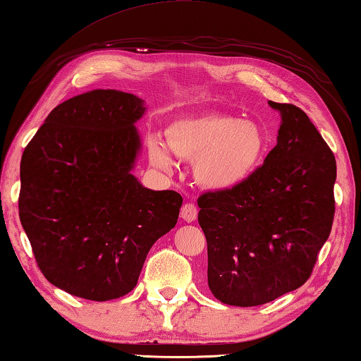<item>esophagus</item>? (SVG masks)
Listing matches in <instances>:
<instances>
[{
	"label": "esophagus",
	"instance_id": "esophagus-1",
	"mask_svg": "<svg viewBox=\"0 0 361 361\" xmlns=\"http://www.w3.org/2000/svg\"><path fill=\"white\" fill-rule=\"evenodd\" d=\"M198 216V207L193 203H185L180 209V217L185 220V222H193Z\"/></svg>",
	"mask_w": 361,
	"mask_h": 361
}]
</instances>
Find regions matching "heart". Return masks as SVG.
<instances>
[{
  "mask_svg": "<svg viewBox=\"0 0 361 361\" xmlns=\"http://www.w3.org/2000/svg\"><path fill=\"white\" fill-rule=\"evenodd\" d=\"M164 137L168 148L160 139L149 141L150 161L169 169V151L193 161L195 182L211 192H228L244 184L260 166L268 145L260 125L220 112L176 118Z\"/></svg>",
  "mask_w": 361,
  "mask_h": 361,
  "instance_id": "1",
  "label": "heart"
}]
</instances>
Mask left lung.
<instances>
[{
  "mask_svg": "<svg viewBox=\"0 0 361 361\" xmlns=\"http://www.w3.org/2000/svg\"><path fill=\"white\" fill-rule=\"evenodd\" d=\"M276 147L247 180L198 198L207 286L230 306H260L312 274L334 219L336 160L305 111L287 103Z\"/></svg>",
  "mask_w": 361,
  "mask_h": 361,
  "instance_id": "8db88e82",
  "label": "left lung"
}]
</instances>
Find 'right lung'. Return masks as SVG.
<instances>
[{
  "label": "right lung",
  "mask_w": 361,
  "mask_h": 361,
  "mask_svg": "<svg viewBox=\"0 0 361 361\" xmlns=\"http://www.w3.org/2000/svg\"><path fill=\"white\" fill-rule=\"evenodd\" d=\"M142 99L93 90L63 101L23 150L18 216L44 277L92 301L130 293L182 197L131 174Z\"/></svg>",
  "instance_id": "obj_1"
}]
</instances>
